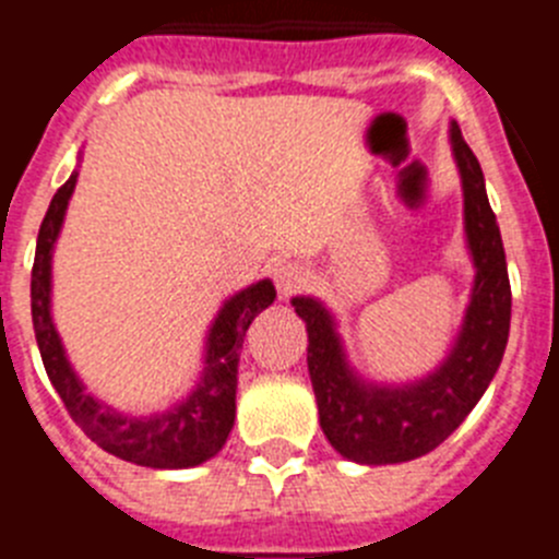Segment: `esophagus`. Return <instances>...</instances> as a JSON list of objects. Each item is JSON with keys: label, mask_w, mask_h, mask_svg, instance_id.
Here are the masks:
<instances>
[{"label": "esophagus", "mask_w": 559, "mask_h": 559, "mask_svg": "<svg viewBox=\"0 0 559 559\" xmlns=\"http://www.w3.org/2000/svg\"><path fill=\"white\" fill-rule=\"evenodd\" d=\"M271 276H274L276 290H280L283 296L296 294V290L308 283V271H305L299 263H294V260H283V263H276L274 271H271Z\"/></svg>", "instance_id": "esophagus-1"}]
</instances>
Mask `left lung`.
<instances>
[{
	"mask_svg": "<svg viewBox=\"0 0 559 559\" xmlns=\"http://www.w3.org/2000/svg\"><path fill=\"white\" fill-rule=\"evenodd\" d=\"M451 145L462 173L464 231L476 283L462 333L445 364L408 386L360 383L347 367L333 316L310 296L294 308L308 328V372L319 403V426L344 459L360 464H397L442 445L490 386L510 338L512 290L496 212L487 201L484 173L451 122Z\"/></svg>",
	"mask_w": 559,
	"mask_h": 559,
	"instance_id": "obj_1",
	"label": "left lung"
}]
</instances>
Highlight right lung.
Instances as JSON below:
<instances>
[{"label":"right lung","mask_w":559,"mask_h":559,"mask_svg":"<svg viewBox=\"0 0 559 559\" xmlns=\"http://www.w3.org/2000/svg\"><path fill=\"white\" fill-rule=\"evenodd\" d=\"M78 173H72L67 185L52 195L49 210L38 229L36 263H33V330H36L38 349H41L44 369L49 383L63 400L69 417L86 433L95 445L126 462L159 471H179L206 462L224 448L231 426H235V392H237V360L243 349V335L254 316L274 302L271 280H260L251 288L240 290L221 308L206 338V367L195 392L176 408L153 417H128L114 412L106 403L86 394L78 374L63 355L61 338L49 316V260L56 249V237L61 231L63 212H67Z\"/></svg>","instance_id":"obj_1"}]
</instances>
